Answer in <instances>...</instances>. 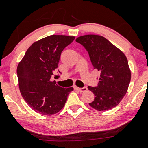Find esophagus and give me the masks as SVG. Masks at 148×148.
Masks as SVG:
<instances>
[{"mask_svg": "<svg viewBox=\"0 0 148 148\" xmlns=\"http://www.w3.org/2000/svg\"><path fill=\"white\" fill-rule=\"evenodd\" d=\"M74 89H75V90L79 91V92H86V91L87 90V87H86V86H84V87H82V88L77 87V86H74Z\"/></svg>", "mask_w": 148, "mask_h": 148, "instance_id": "1", "label": "esophagus"}]
</instances>
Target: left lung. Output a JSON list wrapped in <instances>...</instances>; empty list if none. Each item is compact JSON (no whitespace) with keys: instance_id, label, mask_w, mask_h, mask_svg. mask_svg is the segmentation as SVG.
I'll use <instances>...</instances> for the list:
<instances>
[{"instance_id":"8db88e82","label":"left lung","mask_w":148,"mask_h":148,"mask_svg":"<svg viewBox=\"0 0 148 148\" xmlns=\"http://www.w3.org/2000/svg\"><path fill=\"white\" fill-rule=\"evenodd\" d=\"M76 41L86 49L94 68L101 74L97 86H88L95 95V100L89 106L98 111H105L118 105L127 92L131 79L125 53L102 36H82Z\"/></svg>"}]
</instances>
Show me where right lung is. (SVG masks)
Here are the masks:
<instances>
[{"instance_id":"1","label":"right lung","mask_w":148,"mask_h":148,"mask_svg":"<svg viewBox=\"0 0 148 148\" xmlns=\"http://www.w3.org/2000/svg\"><path fill=\"white\" fill-rule=\"evenodd\" d=\"M75 37L51 35L36 41L17 67L21 94L31 109L44 115L59 112L73 87L62 88L51 78L57 69L62 51ZM59 77V76H55Z\"/></svg>"}]
</instances>
